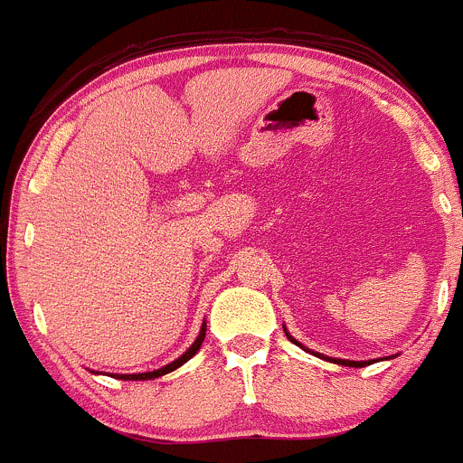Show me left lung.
Here are the masks:
<instances>
[{"label": "left lung", "instance_id": "1", "mask_svg": "<svg viewBox=\"0 0 463 463\" xmlns=\"http://www.w3.org/2000/svg\"><path fill=\"white\" fill-rule=\"evenodd\" d=\"M283 331H286V326H283ZM286 335H288V340L295 342L297 346H301L299 342H297L295 337H292L288 331H286ZM301 349H304V346H301ZM308 354H310V351H308ZM315 355H319V354H315ZM319 358H324V355H319ZM326 360H331V363H335V364H345V367H367V364L372 363V360H340V358H326Z\"/></svg>", "mask_w": 463, "mask_h": 463}]
</instances>
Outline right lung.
<instances>
[{"mask_svg":"<svg viewBox=\"0 0 463 463\" xmlns=\"http://www.w3.org/2000/svg\"><path fill=\"white\" fill-rule=\"evenodd\" d=\"M204 335H207V324H203V328H200V333H198V337H195L194 345H191L189 349H186L184 354L180 355V358L173 360V363H168L166 367L155 369V372H144V373H114V378H118V381H153V378L164 376V373L175 372L177 367H182V364H184L186 360H191L195 354H198L200 346H203V342H204ZM91 373H94V372H91ZM96 373H99V372H96Z\"/></svg>","mask_w":463,"mask_h":463,"instance_id":"right-lung-1","label":"right lung"}]
</instances>
